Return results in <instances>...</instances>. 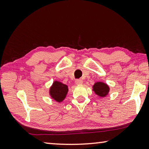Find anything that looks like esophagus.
<instances>
[{"mask_svg":"<svg viewBox=\"0 0 149 149\" xmlns=\"http://www.w3.org/2000/svg\"><path fill=\"white\" fill-rule=\"evenodd\" d=\"M75 82L77 85H81V84H83V81L81 79H76V80H75Z\"/></svg>","mask_w":149,"mask_h":149,"instance_id":"esophagus-1","label":"esophagus"}]
</instances>
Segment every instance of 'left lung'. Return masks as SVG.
I'll return each mask as SVG.
<instances>
[{"label":"left lung","instance_id":"8db88e82","mask_svg":"<svg viewBox=\"0 0 149 149\" xmlns=\"http://www.w3.org/2000/svg\"><path fill=\"white\" fill-rule=\"evenodd\" d=\"M93 91L99 97H105L108 94L110 88L108 85L102 82H97L93 85Z\"/></svg>","mask_w":149,"mask_h":149}]
</instances>
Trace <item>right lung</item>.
Instances as JSON below:
<instances>
[{"instance_id":"1","label":"right lung","mask_w":149,"mask_h":149,"mask_svg":"<svg viewBox=\"0 0 149 149\" xmlns=\"http://www.w3.org/2000/svg\"><path fill=\"white\" fill-rule=\"evenodd\" d=\"M68 91V88L66 85L63 84L62 83L55 81L53 83L52 87L50 88V95L52 99L56 101L60 102L66 97V95Z\"/></svg>"}]
</instances>
